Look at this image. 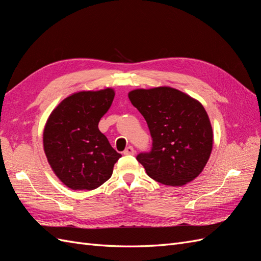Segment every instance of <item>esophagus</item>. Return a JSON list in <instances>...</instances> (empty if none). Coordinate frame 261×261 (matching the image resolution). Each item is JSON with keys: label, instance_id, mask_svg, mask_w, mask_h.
Here are the masks:
<instances>
[{"label": "esophagus", "instance_id": "34e87169", "mask_svg": "<svg viewBox=\"0 0 261 261\" xmlns=\"http://www.w3.org/2000/svg\"><path fill=\"white\" fill-rule=\"evenodd\" d=\"M134 153H135V150H134V148L132 146H128L127 148L124 150V154H126V155L134 154Z\"/></svg>", "mask_w": 261, "mask_h": 261}]
</instances>
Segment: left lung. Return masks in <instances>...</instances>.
I'll return each instance as SVG.
<instances>
[{
    "instance_id": "obj_1",
    "label": "left lung",
    "mask_w": 261,
    "mask_h": 261,
    "mask_svg": "<svg viewBox=\"0 0 261 261\" xmlns=\"http://www.w3.org/2000/svg\"><path fill=\"white\" fill-rule=\"evenodd\" d=\"M132 105L145 117L152 138L150 152L136 159L164 185L181 186L198 176L212 150L213 134L200 102L171 87L136 89Z\"/></svg>"
}]
</instances>
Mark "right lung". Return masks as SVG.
Listing matches in <instances>:
<instances>
[{
    "mask_svg": "<svg viewBox=\"0 0 261 261\" xmlns=\"http://www.w3.org/2000/svg\"><path fill=\"white\" fill-rule=\"evenodd\" d=\"M114 96L111 88L76 92L63 100L46 121L45 155L55 175L70 189L92 191L101 186L122 156L98 128Z\"/></svg>",
    "mask_w": 261,
    "mask_h": 261,
    "instance_id": "1",
    "label": "right lung"
}]
</instances>
